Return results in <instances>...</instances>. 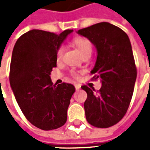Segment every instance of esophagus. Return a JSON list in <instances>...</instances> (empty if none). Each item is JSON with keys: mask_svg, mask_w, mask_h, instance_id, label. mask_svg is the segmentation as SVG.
<instances>
[{"mask_svg": "<svg viewBox=\"0 0 150 150\" xmlns=\"http://www.w3.org/2000/svg\"><path fill=\"white\" fill-rule=\"evenodd\" d=\"M75 90H76V91H79V90L80 89V85L75 84Z\"/></svg>", "mask_w": 150, "mask_h": 150, "instance_id": "esophagus-1", "label": "esophagus"}]
</instances>
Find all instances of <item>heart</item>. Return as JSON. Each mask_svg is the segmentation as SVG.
Returning a JSON list of instances; mask_svg holds the SVG:
<instances>
[{"label":"heart","instance_id":"b5f03b06","mask_svg":"<svg viewBox=\"0 0 150 150\" xmlns=\"http://www.w3.org/2000/svg\"><path fill=\"white\" fill-rule=\"evenodd\" d=\"M74 44L75 46L77 47V49L79 50V52L81 53L82 55H84L85 54H87L88 52H91L92 50V46L91 43L90 42V41L85 38H77L74 40ZM64 50L65 48L63 46H60L59 47V49L57 50L56 52V58L58 61L62 60L63 54H64ZM72 75L74 77H77V75L75 74V72L72 73Z\"/></svg>","mask_w":150,"mask_h":150}]
</instances>
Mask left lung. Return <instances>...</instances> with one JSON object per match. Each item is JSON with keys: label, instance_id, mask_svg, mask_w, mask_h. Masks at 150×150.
Segmentation results:
<instances>
[{"label": "left lung", "instance_id": "obj_1", "mask_svg": "<svg viewBox=\"0 0 150 150\" xmlns=\"http://www.w3.org/2000/svg\"><path fill=\"white\" fill-rule=\"evenodd\" d=\"M88 38L97 50L91 70L92 79H100V89L83 85L88 97L84 102L86 119L97 128H108L122 119L132 100L137 68L128 35L120 28L100 22L77 32Z\"/></svg>", "mask_w": 150, "mask_h": 150}]
</instances>
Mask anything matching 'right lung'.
Listing matches in <instances>:
<instances>
[{
  "label": "right lung",
  "instance_id": "1",
  "mask_svg": "<svg viewBox=\"0 0 150 150\" xmlns=\"http://www.w3.org/2000/svg\"><path fill=\"white\" fill-rule=\"evenodd\" d=\"M73 30L55 34L32 30L22 34L13 50L9 83L21 112L42 130L64 125L75 88L71 83L53 84L50 72L56 67V52Z\"/></svg>",
  "mask_w": 150,
  "mask_h": 150
}]
</instances>
